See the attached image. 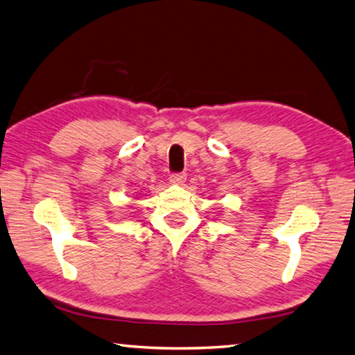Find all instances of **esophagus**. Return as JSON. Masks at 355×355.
Returning a JSON list of instances; mask_svg holds the SVG:
<instances>
[{
    "instance_id": "1",
    "label": "esophagus",
    "mask_w": 355,
    "mask_h": 355,
    "mask_svg": "<svg viewBox=\"0 0 355 355\" xmlns=\"http://www.w3.org/2000/svg\"><path fill=\"white\" fill-rule=\"evenodd\" d=\"M187 175L185 173H173L170 176V184L171 185H182L185 182Z\"/></svg>"
}]
</instances>
